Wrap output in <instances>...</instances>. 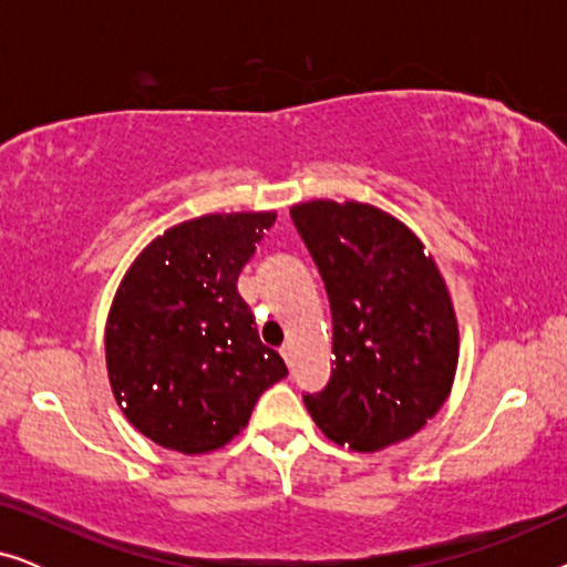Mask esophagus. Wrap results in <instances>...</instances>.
I'll list each match as a JSON object with an SVG mask.
<instances>
[{
	"mask_svg": "<svg viewBox=\"0 0 567 567\" xmlns=\"http://www.w3.org/2000/svg\"><path fill=\"white\" fill-rule=\"evenodd\" d=\"M281 355H284V361L291 367V346H289V343H286V346L281 348Z\"/></svg>",
	"mask_w": 567,
	"mask_h": 567,
	"instance_id": "obj_1",
	"label": "esophagus"
}]
</instances>
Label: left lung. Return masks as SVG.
Listing matches in <instances>:
<instances>
[{"label":"left lung","mask_w":567,"mask_h":567,"mask_svg":"<svg viewBox=\"0 0 567 567\" xmlns=\"http://www.w3.org/2000/svg\"><path fill=\"white\" fill-rule=\"evenodd\" d=\"M291 219L320 268L332 312V374L305 405L324 436L382 452L444 405L460 363L452 293L421 237L361 200L315 198Z\"/></svg>","instance_id":"1"}]
</instances>
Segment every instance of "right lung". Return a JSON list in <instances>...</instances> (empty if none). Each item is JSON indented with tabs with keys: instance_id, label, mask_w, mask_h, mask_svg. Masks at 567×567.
Listing matches in <instances>:
<instances>
[{
	"instance_id": "add662e5",
	"label": "right lung",
	"mask_w": 567,
	"mask_h": 567,
	"mask_svg": "<svg viewBox=\"0 0 567 567\" xmlns=\"http://www.w3.org/2000/svg\"><path fill=\"white\" fill-rule=\"evenodd\" d=\"M276 212H214L157 235L121 278L105 367L126 421L157 446L208 454L239 436L255 402L289 374L237 291Z\"/></svg>"
}]
</instances>
